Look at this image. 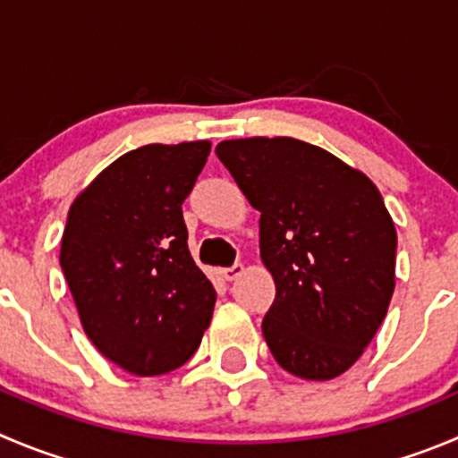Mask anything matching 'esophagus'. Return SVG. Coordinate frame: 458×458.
<instances>
[{
	"instance_id": "34e87169",
	"label": "esophagus",
	"mask_w": 458,
	"mask_h": 458,
	"mask_svg": "<svg viewBox=\"0 0 458 458\" xmlns=\"http://www.w3.org/2000/svg\"><path fill=\"white\" fill-rule=\"evenodd\" d=\"M242 272H245V265H242V263H233L232 267H222L220 269V276L225 278V281H233V278L241 276Z\"/></svg>"
}]
</instances>
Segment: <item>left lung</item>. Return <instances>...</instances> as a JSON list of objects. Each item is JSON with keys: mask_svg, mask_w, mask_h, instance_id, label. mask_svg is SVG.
<instances>
[{"mask_svg": "<svg viewBox=\"0 0 458 458\" xmlns=\"http://www.w3.org/2000/svg\"><path fill=\"white\" fill-rule=\"evenodd\" d=\"M217 159L260 211L276 297L263 319L274 360L333 380L371 344L395 287V226L364 173L292 137L222 141Z\"/></svg>", "mask_w": 458, "mask_h": 458, "instance_id": "obj_1", "label": "left lung"}]
</instances>
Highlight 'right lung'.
Here are the masks:
<instances>
[{"label": "right lung", "instance_id": "add662e5", "mask_svg": "<svg viewBox=\"0 0 458 458\" xmlns=\"http://www.w3.org/2000/svg\"><path fill=\"white\" fill-rule=\"evenodd\" d=\"M208 152V141L125 152L69 208L60 267L81 324L134 376L189 362L211 324L216 290L191 256L182 216Z\"/></svg>", "mask_w": 458, "mask_h": 458}]
</instances>
